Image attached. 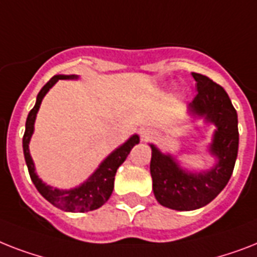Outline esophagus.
<instances>
[{"label": "esophagus", "instance_id": "obj_1", "mask_svg": "<svg viewBox=\"0 0 257 257\" xmlns=\"http://www.w3.org/2000/svg\"><path fill=\"white\" fill-rule=\"evenodd\" d=\"M140 135H141V139L144 140V141H148V140L153 136V131L150 128H144L141 129V132H140Z\"/></svg>", "mask_w": 257, "mask_h": 257}]
</instances>
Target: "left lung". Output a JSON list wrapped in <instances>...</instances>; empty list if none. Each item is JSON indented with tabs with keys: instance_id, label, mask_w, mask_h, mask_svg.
Here are the masks:
<instances>
[{
	"instance_id": "1",
	"label": "left lung",
	"mask_w": 257,
	"mask_h": 257,
	"mask_svg": "<svg viewBox=\"0 0 257 257\" xmlns=\"http://www.w3.org/2000/svg\"><path fill=\"white\" fill-rule=\"evenodd\" d=\"M198 95L189 104L193 116L203 117L216 126L210 153L216 157L214 168L191 173L150 144V174L158 203L177 211H191L208 204L222 191L232 176L239 148L237 113L223 87L204 75L193 72Z\"/></svg>"
}]
</instances>
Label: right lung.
I'll return each instance as SVG.
<instances>
[{"label": "right lung", "mask_w": 257, "mask_h": 257, "mask_svg": "<svg viewBox=\"0 0 257 257\" xmlns=\"http://www.w3.org/2000/svg\"><path fill=\"white\" fill-rule=\"evenodd\" d=\"M60 79H78V76L76 75H55L39 91L38 96H37V103L27 116L26 129H25L24 139H22L25 161H26L31 181L35 185L37 190L41 193L42 197L47 199L50 203L60 208V210H63V211L68 212L92 211V210L101 207L109 199L110 194L113 191L114 176H116L118 166L126 160L128 154L131 153V150L136 144L140 143V137L137 135H133L126 143L122 144L121 147L113 150L100 164V166L96 169V172L92 176L89 177L85 182L81 183L80 186L70 190H59L46 185L35 173L34 162H33V158H31L30 152H29V143H30L31 136L34 132L35 117H37V113H38L39 107H41L42 100H43L46 93L49 92L50 88Z\"/></svg>", "instance_id": "obj_1"}]
</instances>
